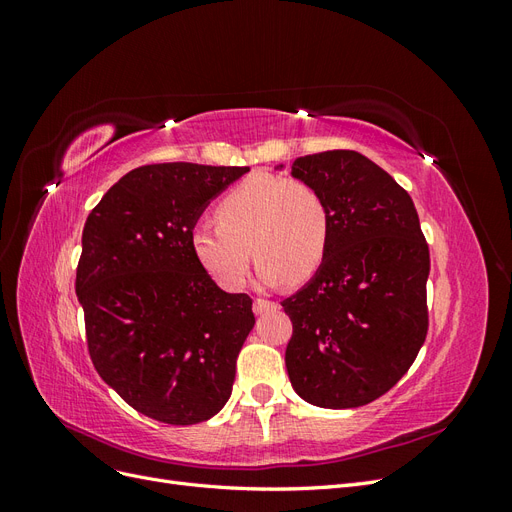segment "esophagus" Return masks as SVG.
Segmentation results:
<instances>
[{
    "instance_id": "obj_1",
    "label": "esophagus",
    "mask_w": 512,
    "mask_h": 512,
    "mask_svg": "<svg viewBox=\"0 0 512 512\" xmlns=\"http://www.w3.org/2000/svg\"><path fill=\"white\" fill-rule=\"evenodd\" d=\"M277 303L275 301H267V299H256L254 301V314H265L269 309H275Z\"/></svg>"
}]
</instances>
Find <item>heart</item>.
Wrapping results in <instances>:
<instances>
[{"label": "heart", "mask_w": 512, "mask_h": 512, "mask_svg": "<svg viewBox=\"0 0 512 512\" xmlns=\"http://www.w3.org/2000/svg\"><path fill=\"white\" fill-rule=\"evenodd\" d=\"M215 222L218 226L200 222L190 230V250L224 290L245 284L252 254L262 284H303L329 252V205L316 185L303 179L247 177L215 205Z\"/></svg>", "instance_id": "b5f03b06"}]
</instances>
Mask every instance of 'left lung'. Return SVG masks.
Instances as JSON below:
<instances>
[{"instance_id": "obj_1", "label": "left lung", "mask_w": 512, "mask_h": 512, "mask_svg": "<svg viewBox=\"0 0 512 512\" xmlns=\"http://www.w3.org/2000/svg\"><path fill=\"white\" fill-rule=\"evenodd\" d=\"M292 177L327 200L331 241L318 273L282 301L288 378L307 404L359 408L391 391L425 342L429 247L410 194L359 151L297 158Z\"/></svg>"}]
</instances>
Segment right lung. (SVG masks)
<instances>
[{"mask_svg": "<svg viewBox=\"0 0 512 512\" xmlns=\"http://www.w3.org/2000/svg\"><path fill=\"white\" fill-rule=\"evenodd\" d=\"M247 166L149 164L123 175L89 213L76 297L100 378L168 425L218 414L254 329L252 299L198 265L190 230Z\"/></svg>", "mask_w": 512, "mask_h": 512, "instance_id": "obj_1", "label": "right lung"}]
</instances>
